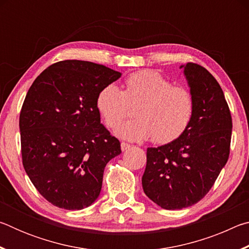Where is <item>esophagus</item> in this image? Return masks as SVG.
<instances>
[{
	"label": "esophagus",
	"instance_id": "obj_1",
	"mask_svg": "<svg viewBox=\"0 0 249 249\" xmlns=\"http://www.w3.org/2000/svg\"><path fill=\"white\" fill-rule=\"evenodd\" d=\"M129 148H130V145L127 144V142H121V149L122 150L125 151V150H127Z\"/></svg>",
	"mask_w": 249,
	"mask_h": 249
}]
</instances>
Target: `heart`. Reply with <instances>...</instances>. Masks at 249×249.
Wrapping results in <instances>:
<instances>
[{"instance_id": "heart-1", "label": "heart", "mask_w": 249, "mask_h": 249, "mask_svg": "<svg viewBox=\"0 0 249 249\" xmlns=\"http://www.w3.org/2000/svg\"><path fill=\"white\" fill-rule=\"evenodd\" d=\"M137 105V119L120 125L130 106ZM96 107L109 128L120 137L142 142L153 137L156 142L176 140L192 119L195 101L191 92L174 86L170 79L155 70H142L128 75L124 90L107 84L96 96Z\"/></svg>"}]
</instances>
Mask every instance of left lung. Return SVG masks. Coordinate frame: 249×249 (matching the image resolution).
Here are the masks:
<instances>
[{
	"label": "left lung",
	"instance_id": "obj_1",
	"mask_svg": "<svg viewBox=\"0 0 249 249\" xmlns=\"http://www.w3.org/2000/svg\"><path fill=\"white\" fill-rule=\"evenodd\" d=\"M180 68L195 101L192 119L177 140L147 148L142 178L145 195L166 210L203 199L226 165L231 137V112L215 78L193 62Z\"/></svg>",
	"mask_w": 249,
	"mask_h": 249
}]
</instances>
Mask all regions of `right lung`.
Listing matches in <instances>:
<instances>
[{"mask_svg": "<svg viewBox=\"0 0 249 249\" xmlns=\"http://www.w3.org/2000/svg\"><path fill=\"white\" fill-rule=\"evenodd\" d=\"M121 75L94 62L64 60L29 88L19 114L23 166L40 195L58 208L93 203L105 166L122 153L96 107L101 89Z\"/></svg>", "mask_w": 249, "mask_h": 249, "instance_id": "1", "label": "right lung"}]
</instances>
